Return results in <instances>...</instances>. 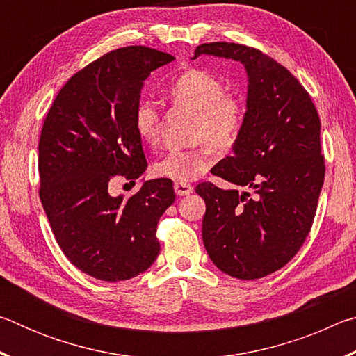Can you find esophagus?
<instances>
[{
    "label": "esophagus",
    "mask_w": 356,
    "mask_h": 356,
    "mask_svg": "<svg viewBox=\"0 0 356 356\" xmlns=\"http://www.w3.org/2000/svg\"><path fill=\"white\" fill-rule=\"evenodd\" d=\"M174 191H176V195L179 196H186L193 193V186L186 182H176L174 184Z\"/></svg>",
    "instance_id": "esophagus-1"
}]
</instances>
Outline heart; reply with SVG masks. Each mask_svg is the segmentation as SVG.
I'll return each instance as SVG.
<instances>
[{"label": "heart", "instance_id": "b5f03b06", "mask_svg": "<svg viewBox=\"0 0 356 356\" xmlns=\"http://www.w3.org/2000/svg\"><path fill=\"white\" fill-rule=\"evenodd\" d=\"M166 95L176 106L195 113L191 138L200 144L186 150H171L155 161L152 171L156 177L188 182L212 165V147L227 150L238 141L246 106L240 95L226 92L220 78L201 69L182 72L168 86ZM134 124L143 143L147 146L159 143L160 114L152 102L143 100L136 105Z\"/></svg>", "mask_w": 356, "mask_h": 356}]
</instances>
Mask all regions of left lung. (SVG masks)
<instances>
[{
  "label": "left lung",
  "instance_id": "8db88e82",
  "mask_svg": "<svg viewBox=\"0 0 356 356\" xmlns=\"http://www.w3.org/2000/svg\"><path fill=\"white\" fill-rule=\"evenodd\" d=\"M200 55L240 61L248 74L242 135L212 168L234 186H196L206 201L204 246L232 278H264L284 267L311 231L325 177L321 119L297 78L257 48L210 42L196 47Z\"/></svg>",
  "mask_w": 356,
  "mask_h": 356
}]
</instances>
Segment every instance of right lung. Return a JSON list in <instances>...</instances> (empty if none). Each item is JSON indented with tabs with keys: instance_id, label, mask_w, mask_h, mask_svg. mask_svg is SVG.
I'll list each match as a JSON object with an SVG mask.
<instances>
[{
	"instance_id": "right-lung-1",
	"label": "right lung",
	"mask_w": 356,
	"mask_h": 356,
	"mask_svg": "<svg viewBox=\"0 0 356 356\" xmlns=\"http://www.w3.org/2000/svg\"><path fill=\"white\" fill-rule=\"evenodd\" d=\"M174 56L131 45L78 70L58 92L39 141V196L65 257L95 280L134 278L160 252L156 225L176 200L172 180H146L125 200L114 180L135 184L147 161L134 114L150 72Z\"/></svg>"
}]
</instances>
